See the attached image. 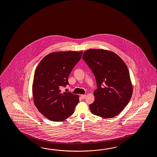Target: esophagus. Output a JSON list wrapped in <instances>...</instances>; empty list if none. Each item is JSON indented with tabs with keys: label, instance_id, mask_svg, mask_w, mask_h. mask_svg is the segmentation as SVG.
Segmentation results:
<instances>
[{
	"label": "esophagus",
	"instance_id": "obj_1",
	"mask_svg": "<svg viewBox=\"0 0 157 157\" xmlns=\"http://www.w3.org/2000/svg\"><path fill=\"white\" fill-rule=\"evenodd\" d=\"M81 97L82 98V99H85L86 98V95L84 94V95H81Z\"/></svg>",
	"mask_w": 157,
	"mask_h": 157
}]
</instances>
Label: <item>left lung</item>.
<instances>
[{
	"instance_id": "8db88e82",
	"label": "left lung",
	"mask_w": 157,
	"mask_h": 157,
	"mask_svg": "<svg viewBox=\"0 0 157 157\" xmlns=\"http://www.w3.org/2000/svg\"><path fill=\"white\" fill-rule=\"evenodd\" d=\"M82 59L93 72L97 81L95 100L91 112L105 118L115 117L130 101L132 86L127 66L118 56L103 49H90Z\"/></svg>"
}]
</instances>
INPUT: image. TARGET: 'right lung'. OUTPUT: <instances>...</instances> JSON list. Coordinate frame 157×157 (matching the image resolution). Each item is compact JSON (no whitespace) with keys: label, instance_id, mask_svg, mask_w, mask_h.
<instances>
[{"label":"right lung","instance_id":"right-lung-1","mask_svg":"<svg viewBox=\"0 0 157 157\" xmlns=\"http://www.w3.org/2000/svg\"><path fill=\"white\" fill-rule=\"evenodd\" d=\"M82 52H59L48 54L40 61L34 74V104L49 120L59 122L74 113L78 96L60 89L68 85V76L81 58Z\"/></svg>","mask_w":157,"mask_h":157}]
</instances>
